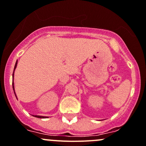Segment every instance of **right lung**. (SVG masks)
I'll use <instances>...</instances> for the list:
<instances>
[{"label":"right lung","mask_w":146,"mask_h":146,"mask_svg":"<svg viewBox=\"0 0 146 146\" xmlns=\"http://www.w3.org/2000/svg\"><path fill=\"white\" fill-rule=\"evenodd\" d=\"M17 63H18V60H17V61H16V63H15V67H14L13 73V76H14V71H15V68H16ZM13 90H14V83H13ZM14 93H15V97L17 98L16 95H15V90H14ZM33 116H34V117H36V118H48V117H46V116H41V115H33Z\"/></svg>","instance_id":"add662e5"}]
</instances>
